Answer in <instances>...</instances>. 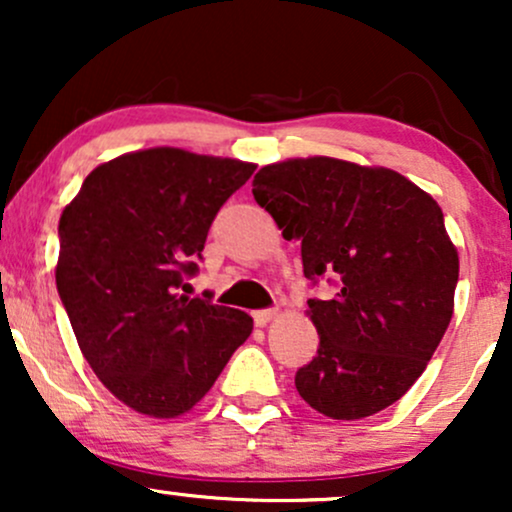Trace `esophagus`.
Segmentation results:
<instances>
[{"label": "esophagus", "mask_w": 512, "mask_h": 512, "mask_svg": "<svg viewBox=\"0 0 512 512\" xmlns=\"http://www.w3.org/2000/svg\"><path fill=\"white\" fill-rule=\"evenodd\" d=\"M276 317V308H264V310H255L252 313V320H255L257 327H264L267 322H272Z\"/></svg>", "instance_id": "esophagus-1"}]
</instances>
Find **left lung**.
<instances>
[{
    "instance_id": "1",
    "label": "left lung",
    "mask_w": 512,
    "mask_h": 512,
    "mask_svg": "<svg viewBox=\"0 0 512 512\" xmlns=\"http://www.w3.org/2000/svg\"><path fill=\"white\" fill-rule=\"evenodd\" d=\"M252 195L286 240H301L305 279L337 286L308 301L320 346L298 368V395L339 421L395 404L452 317L460 260L436 199L390 168L327 156L264 166Z\"/></svg>"
}]
</instances>
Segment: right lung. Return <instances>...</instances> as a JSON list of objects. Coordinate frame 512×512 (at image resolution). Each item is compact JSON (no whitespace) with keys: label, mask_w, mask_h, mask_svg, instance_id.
<instances>
[{"label":"right lung","mask_w":512,"mask_h":512,"mask_svg":"<svg viewBox=\"0 0 512 512\" xmlns=\"http://www.w3.org/2000/svg\"><path fill=\"white\" fill-rule=\"evenodd\" d=\"M255 168L168 146L134 151L91 170L62 211L55 279L76 342L139 414L190 411L250 337L248 313L180 289L211 221Z\"/></svg>","instance_id":"obj_1"}]
</instances>
